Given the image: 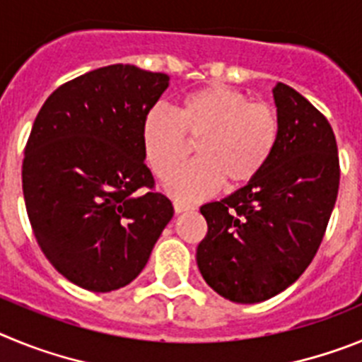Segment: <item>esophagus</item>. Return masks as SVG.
I'll list each match as a JSON object with an SVG mask.
<instances>
[{
  "label": "esophagus",
  "mask_w": 362,
  "mask_h": 362,
  "mask_svg": "<svg viewBox=\"0 0 362 362\" xmlns=\"http://www.w3.org/2000/svg\"><path fill=\"white\" fill-rule=\"evenodd\" d=\"M194 206L188 203H183V201H174V210L175 214H183V212H188V210H192Z\"/></svg>",
  "instance_id": "34e87169"
}]
</instances>
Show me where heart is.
I'll return each instance as SVG.
<instances>
[{
	"label": "heart",
	"instance_id": "obj_1",
	"mask_svg": "<svg viewBox=\"0 0 362 362\" xmlns=\"http://www.w3.org/2000/svg\"><path fill=\"white\" fill-rule=\"evenodd\" d=\"M143 150L150 168L168 177L198 143L197 162L166 181L177 199L210 196L223 181L230 188L252 183L270 161L279 139V117L264 101H248L232 86H203L179 103L177 112L152 108L143 121Z\"/></svg>",
	"mask_w": 362,
	"mask_h": 362
}]
</instances>
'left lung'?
<instances>
[{
	"instance_id": "obj_1",
	"label": "left lung",
	"mask_w": 362,
	"mask_h": 362,
	"mask_svg": "<svg viewBox=\"0 0 362 362\" xmlns=\"http://www.w3.org/2000/svg\"><path fill=\"white\" fill-rule=\"evenodd\" d=\"M279 139L263 172L228 197L201 206L209 232L197 267L210 288L254 305L286 290L312 263L339 190L334 130L292 86L274 88Z\"/></svg>"
}]
</instances>
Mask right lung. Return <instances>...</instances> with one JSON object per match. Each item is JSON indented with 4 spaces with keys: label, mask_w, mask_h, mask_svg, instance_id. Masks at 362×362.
<instances>
[{
    "label": "right lung",
    "mask_w": 362,
    "mask_h": 362,
    "mask_svg": "<svg viewBox=\"0 0 362 362\" xmlns=\"http://www.w3.org/2000/svg\"><path fill=\"white\" fill-rule=\"evenodd\" d=\"M168 81L134 65L95 69L56 88L32 124L21 172L28 221L45 257L81 288L136 279L174 216L153 190L141 137Z\"/></svg>",
    "instance_id": "1"
}]
</instances>
